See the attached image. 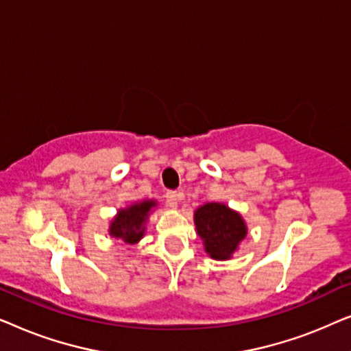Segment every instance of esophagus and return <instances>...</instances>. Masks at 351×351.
Here are the masks:
<instances>
[{
    "label": "esophagus",
    "instance_id": "34e87169",
    "mask_svg": "<svg viewBox=\"0 0 351 351\" xmlns=\"http://www.w3.org/2000/svg\"><path fill=\"white\" fill-rule=\"evenodd\" d=\"M182 198L180 191H167L166 193V204L169 208H177L179 206V201Z\"/></svg>",
    "mask_w": 351,
    "mask_h": 351
}]
</instances>
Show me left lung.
Returning <instances> with one entry per match:
<instances>
[{
  "label": "left lung",
  "instance_id": "1",
  "mask_svg": "<svg viewBox=\"0 0 351 351\" xmlns=\"http://www.w3.org/2000/svg\"><path fill=\"white\" fill-rule=\"evenodd\" d=\"M195 225L204 251L215 261H228L247 234L241 215L222 203H206L196 209Z\"/></svg>",
  "mask_w": 351,
  "mask_h": 351
}]
</instances>
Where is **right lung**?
Instances as JSON below:
<instances>
[{"label": "right lung", "instance_id": "1", "mask_svg": "<svg viewBox=\"0 0 351 351\" xmlns=\"http://www.w3.org/2000/svg\"><path fill=\"white\" fill-rule=\"evenodd\" d=\"M156 206V201L145 199L141 203H134L126 209H119L118 214L110 223V237L118 238L126 244H136L141 241L145 233V223L152 209Z\"/></svg>", "mask_w": 351, "mask_h": 351}]
</instances>
